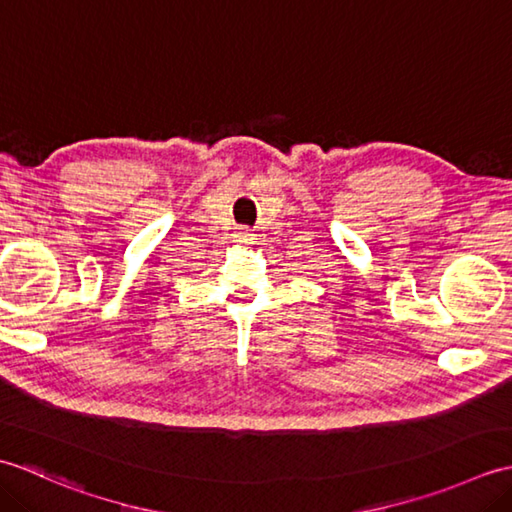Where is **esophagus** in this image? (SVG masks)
<instances>
[{"label":"esophagus","instance_id":"34e87169","mask_svg":"<svg viewBox=\"0 0 512 512\" xmlns=\"http://www.w3.org/2000/svg\"><path fill=\"white\" fill-rule=\"evenodd\" d=\"M235 237H237V242H239V244H248L250 239H253V233H250L248 228H239V231L235 233Z\"/></svg>","mask_w":512,"mask_h":512}]
</instances>
